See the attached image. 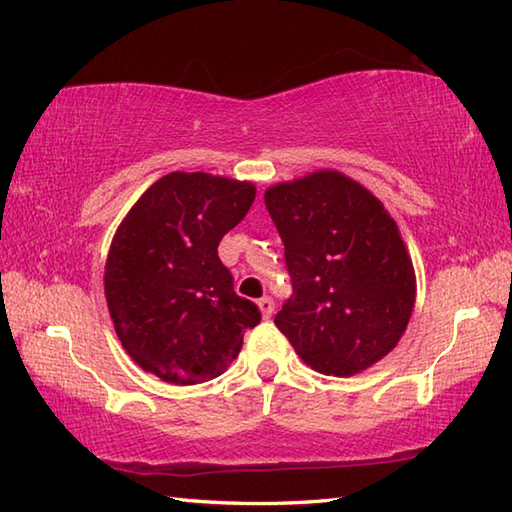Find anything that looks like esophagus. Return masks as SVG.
Instances as JSON below:
<instances>
[{"label": "esophagus", "instance_id": "34e87169", "mask_svg": "<svg viewBox=\"0 0 512 512\" xmlns=\"http://www.w3.org/2000/svg\"><path fill=\"white\" fill-rule=\"evenodd\" d=\"M258 310H260V314H263L265 318L272 316V314H274V301H272V298H269V296L260 298V301H258Z\"/></svg>", "mask_w": 512, "mask_h": 512}]
</instances>
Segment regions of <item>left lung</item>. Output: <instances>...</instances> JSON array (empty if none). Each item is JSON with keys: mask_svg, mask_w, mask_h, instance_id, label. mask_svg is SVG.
<instances>
[{"mask_svg": "<svg viewBox=\"0 0 512 512\" xmlns=\"http://www.w3.org/2000/svg\"><path fill=\"white\" fill-rule=\"evenodd\" d=\"M294 294L274 323L312 370L352 376L397 347L417 296L412 258L383 202L334 169L265 191Z\"/></svg>", "mask_w": 512, "mask_h": 512, "instance_id": "obj_1", "label": "left lung"}]
</instances>
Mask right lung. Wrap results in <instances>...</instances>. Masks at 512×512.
Masks as SVG:
<instances>
[{"label":"right lung","instance_id":"right-lung-1","mask_svg":"<svg viewBox=\"0 0 512 512\" xmlns=\"http://www.w3.org/2000/svg\"><path fill=\"white\" fill-rule=\"evenodd\" d=\"M254 198L252 182L171 171L124 216L106 256L104 296L115 334L144 372L173 385L216 379L260 323L218 258Z\"/></svg>","mask_w":512,"mask_h":512}]
</instances>
